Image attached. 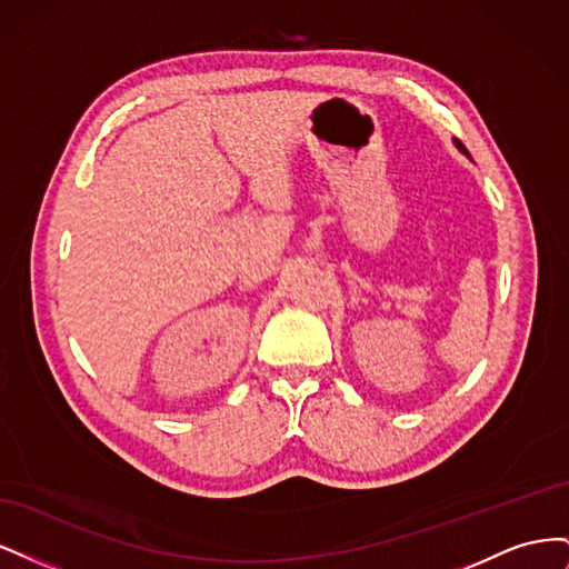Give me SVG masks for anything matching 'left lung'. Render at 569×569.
Here are the masks:
<instances>
[{"label": "left lung", "instance_id": "left-lung-1", "mask_svg": "<svg viewBox=\"0 0 569 569\" xmlns=\"http://www.w3.org/2000/svg\"><path fill=\"white\" fill-rule=\"evenodd\" d=\"M453 144L458 147V151H462V153H465V157H468V159H470V153H468V149H465V147H462V144H460L458 140H453Z\"/></svg>", "mask_w": 569, "mask_h": 569}]
</instances>
